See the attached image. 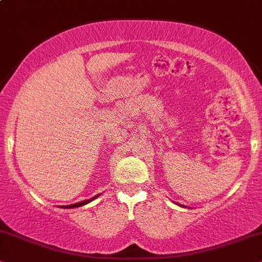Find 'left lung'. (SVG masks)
Returning a JSON list of instances; mask_svg holds the SVG:
<instances>
[{
	"instance_id": "left-lung-1",
	"label": "left lung",
	"mask_w": 262,
	"mask_h": 262,
	"mask_svg": "<svg viewBox=\"0 0 262 262\" xmlns=\"http://www.w3.org/2000/svg\"><path fill=\"white\" fill-rule=\"evenodd\" d=\"M179 205H181V204H179ZM183 207H184V208H186V207H185V205H183Z\"/></svg>"
}]
</instances>
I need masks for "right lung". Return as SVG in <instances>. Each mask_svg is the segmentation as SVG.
I'll return each instance as SVG.
<instances>
[{
  "mask_svg": "<svg viewBox=\"0 0 262 262\" xmlns=\"http://www.w3.org/2000/svg\"><path fill=\"white\" fill-rule=\"evenodd\" d=\"M99 197V194L97 196H94L91 200H87V201H82V202H78V203H75V204H70V205H62V208H77V207H82V205L89 203V202H92L93 200H95V198Z\"/></svg>",
  "mask_w": 262,
  "mask_h": 262,
  "instance_id": "1",
  "label": "right lung"
}]
</instances>
